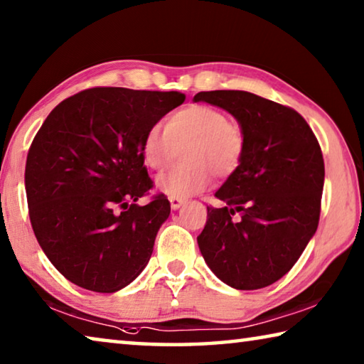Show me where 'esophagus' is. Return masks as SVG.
Returning a JSON list of instances; mask_svg holds the SVG:
<instances>
[{
	"label": "esophagus",
	"instance_id": "esophagus-1",
	"mask_svg": "<svg viewBox=\"0 0 364 364\" xmlns=\"http://www.w3.org/2000/svg\"><path fill=\"white\" fill-rule=\"evenodd\" d=\"M184 199H180V197H170V205L173 210H176V208H180L183 205Z\"/></svg>",
	"mask_w": 364,
	"mask_h": 364
}]
</instances>
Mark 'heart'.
<instances>
[{
    "label": "heart",
    "mask_w": 364,
    "mask_h": 364,
    "mask_svg": "<svg viewBox=\"0 0 364 364\" xmlns=\"http://www.w3.org/2000/svg\"><path fill=\"white\" fill-rule=\"evenodd\" d=\"M247 138L241 122L221 109L191 104L170 117L165 130L152 127L141 146L144 164L152 170H162L181 149L186 162L157 178V188L170 197H186L204 191L212 173L226 178L241 167Z\"/></svg>",
    "instance_id": "1"
}]
</instances>
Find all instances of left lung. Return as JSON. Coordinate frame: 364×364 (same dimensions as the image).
I'll return each instance as SVG.
<instances>
[{
  "instance_id": "left-lung-1",
  "label": "left lung",
  "mask_w": 364,
  "mask_h": 364,
  "mask_svg": "<svg viewBox=\"0 0 364 364\" xmlns=\"http://www.w3.org/2000/svg\"><path fill=\"white\" fill-rule=\"evenodd\" d=\"M194 101L225 109L247 138L241 167L207 207L197 236L215 274L239 291L281 279L316 232L324 186V160L315 133L297 110L249 91H200ZM240 213L237 220L232 217Z\"/></svg>"
}]
</instances>
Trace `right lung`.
<instances>
[{
	"mask_svg": "<svg viewBox=\"0 0 364 364\" xmlns=\"http://www.w3.org/2000/svg\"><path fill=\"white\" fill-rule=\"evenodd\" d=\"M186 100L178 91L97 86L67 97L28 149L30 223L56 269L93 292H115L149 262L167 196H152L141 146L149 128Z\"/></svg>",
	"mask_w": 364,
	"mask_h": 364,
	"instance_id": "right-lung-1",
	"label": "right lung"
}]
</instances>
